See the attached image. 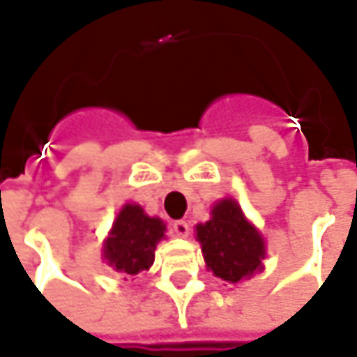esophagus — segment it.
Wrapping results in <instances>:
<instances>
[{
  "label": "esophagus",
  "instance_id": "34e87169",
  "mask_svg": "<svg viewBox=\"0 0 357 357\" xmlns=\"http://www.w3.org/2000/svg\"><path fill=\"white\" fill-rule=\"evenodd\" d=\"M188 225H186L185 220H174L172 222V234L174 236H181V238H185V236H188Z\"/></svg>",
  "mask_w": 357,
  "mask_h": 357
}]
</instances>
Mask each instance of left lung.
Wrapping results in <instances>:
<instances>
[{"instance_id": "1", "label": "left lung", "mask_w": 357, "mask_h": 357, "mask_svg": "<svg viewBox=\"0 0 357 357\" xmlns=\"http://www.w3.org/2000/svg\"><path fill=\"white\" fill-rule=\"evenodd\" d=\"M197 238L206 268L222 280L236 284L262 268L264 240L244 218L236 200L214 204L213 218L197 227Z\"/></svg>"}]
</instances>
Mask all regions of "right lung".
Instances as JSON below:
<instances>
[{"mask_svg": "<svg viewBox=\"0 0 357 357\" xmlns=\"http://www.w3.org/2000/svg\"><path fill=\"white\" fill-rule=\"evenodd\" d=\"M162 236L165 225L160 218H151L141 206L127 204L119 213L111 236L105 242V260L117 272L132 278L155 262V248Z\"/></svg>", "mask_w": 357, "mask_h": 357, "instance_id": "obj_1", "label": "right lung"}]
</instances>
